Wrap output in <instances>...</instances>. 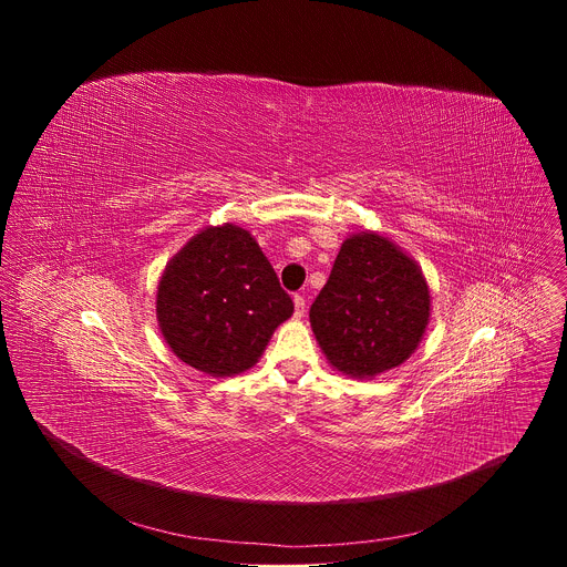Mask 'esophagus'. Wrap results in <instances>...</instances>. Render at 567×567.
Here are the masks:
<instances>
[{
	"mask_svg": "<svg viewBox=\"0 0 567 567\" xmlns=\"http://www.w3.org/2000/svg\"><path fill=\"white\" fill-rule=\"evenodd\" d=\"M293 307H296V309H293V316H296V318H300V316L305 313V298H302L300 293H296V296H293Z\"/></svg>",
	"mask_w": 567,
	"mask_h": 567,
	"instance_id": "obj_1",
	"label": "esophagus"
}]
</instances>
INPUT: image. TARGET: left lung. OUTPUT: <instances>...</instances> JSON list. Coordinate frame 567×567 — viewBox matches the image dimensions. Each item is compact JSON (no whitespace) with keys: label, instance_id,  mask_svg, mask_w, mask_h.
Wrapping results in <instances>:
<instances>
[{"label":"left lung","instance_id":"8db88e82","mask_svg":"<svg viewBox=\"0 0 567 567\" xmlns=\"http://www.w3.org/2000/svg\"><path fill=\"white\" fill-rule=\"evenodd\" d=\"M431 289L417 260L377 230L350 233L328 285L309 309L328 363L350 379H374L420 348Z\"/></svg>","mask_w":567,"mask_h":567}]
</instances>
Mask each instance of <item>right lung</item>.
I'll return each instance as SVG.
<instances>
[{"mask_svg":"<svg viewBox=\"0 0 567 567\" xmlns=\"http://www.w3.org/2000/svg\"><path fill=\"white\" fill-rule=\"evenodd\" d=\"M154 305L173 354L210 377L254 368L293 313L256 237L230 221L197 230L168 260Z\"/></svg>","mask_w":567,"mask_h":567,"instance_id":"add662e5","label":"right lung"}]
</instances>
